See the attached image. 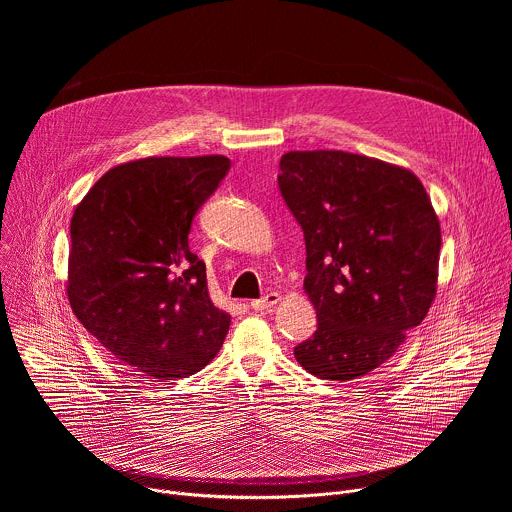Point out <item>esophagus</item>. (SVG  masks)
Masks as SVG:
<instances>
[{
  "label": "esophagus",
  "instance_id": "34e87169",
  "mask_svg": "<svg viewBox=\"0 0 512 512\" xmlns=\"http://www.w3.org/2000/svg\"><path fill=\"white\" fill-rule=\"evenodd\" d=\"M279 300H281V296L277 294V291H271V294L263 296L261 300H253V302H251V308H253V310H257V312L271 310L275 304H279Z\"/></svg>",
  "mask_w": 512,
  "mask_h": 512
}]
</instances>
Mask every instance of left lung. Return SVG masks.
<instances>
[{
	"instance_id": "8db88e82",
	"label": "left lung",
	"mask_w": 512,
	"mask_h": 512,
	"mask_svg": "<svg viewBox=\"0 0 512 512\" xmlns=\"http://www.w3.org/2000/svg\"><path fill=\"white\" fill-rule=\"evenodd\" d=\"M277 184L306 241L318 330L294 348L314 377L369 375L427 316L442 229L407 168L340 150L287 152Z\"/></svg>"
}]
</instances>
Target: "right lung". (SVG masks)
Instances as JSON below:
<instances>
[{"instance_id": "add662e5", "label": "right lung", "mask_w": 512, "mask_h": 512, "mask_svg": "<svg viewBox=\"0 0 512 512\" xmlns=\"http://www.w3.org/2000/svg\"><path fill=\"white\" fill-rule=\"evenodd\" d=\"M231 168L225 156H152L105 172L70 221L66 294L81 324L127 367L160 381L198 373L231 316L188 247L192 218Z\"/></svg>"}]
</instances>
